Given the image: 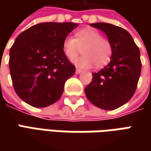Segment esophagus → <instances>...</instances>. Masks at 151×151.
<instances>
[{"label":"esophagus","instance_id":"1","mask_svg":"<svg viewBox=\"0 0 151 151\" xmlns=\"http://www.w3.org/2000/svg\"><path fill=\"white\" fill-rule=\"evenodd\" d=\"M81 72H82V70H80V69H76V74H77V75Z\"/></svg>","mask_w":151,"mask_h":151}]
</instances>
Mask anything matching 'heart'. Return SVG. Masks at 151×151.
<instances>
[{
    "label": "heart",
    "instance_id": "obj_1",
    "mask_svg": "<svg viewBox=\"0 0 151 151\" xmlns=\"http://www.w3.org/2000/svg\"><path fill=\"white\" fill-rule=\"evenodd\" d=\"M83 56L75 60L73 63L79 68L88 69L94 65L101 67L110 60L113 54V45L107 38H102L96 29L86 27L75 34V38L66 37L62 44V50L68 60H72L81 53Z\"/></svg>",
    "mask_w": 151,
    "mask_h": 151
}]
</instances>
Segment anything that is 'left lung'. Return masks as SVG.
I'll return each mask as SVG.
<instances>
[{
	"instance_id": "1",
	"label": "left lung",
	"mask_w": 151,
	"mask_h": 151,
	"mask_svg": "<svg viewBox=\"0 0 151 151\" xmlns=\"http://www.w3.org/2000/svg\"><path fill=\"white\" fill-rule=\"evenodd\" d=\"M91 26L104 32L113 45L110 63L92 73V81L85 88L87 99L104 110H113L129 101L134 94L141 72L140 52L129 32L110 23Z\"/></svg>"
}]
</instances>
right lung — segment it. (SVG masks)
<instances>
[{"label": "right lung", "instance_id": "right-lung-1", "mask_svg": "<svg viewBox=\"0 0 151 151\" xmlns=\"http://www.w3.org/2000/svg\"><path fill=\"white\" fill-rule=\"evenodd\" d=\"M78 27L74 22H42L20 33L10 50L12 85L22 101L44 107L60 98L76 67L65 57L62 44Z\"/></svg>", "mask_w": 151, "mask_h": 151}]
</instances>
